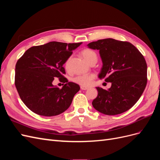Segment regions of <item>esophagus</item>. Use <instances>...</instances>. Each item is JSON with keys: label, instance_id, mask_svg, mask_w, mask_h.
Returning <instances> with one entry per match:
<instances>
[{"label": "esophagus", "instance_id": "obj_1", "mask_svg": "<svg viewBox=\"0 0 160 160\" xmlns=\"http://www.w3.org/2000/svg\"><path fill=\"white\" fill-rule=\"evenodd\" d=\"M81 89L82 90H88V89H89V88H88V87L81 85Z\"/></svg>", "mask_w": 160, "mask_h": 160}]
</instances>
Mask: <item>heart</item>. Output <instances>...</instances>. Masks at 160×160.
Listing matches in <instances>:
<instances>
[{"mask_svg": "<svg viewBox=\"0 0 160 160\" xmlns=\"http://www.w3.org/2000/svg\"><path fill=\"white\" fill-rule=\"evenodd\" d=\"M81 55L84 58V59L89 64L91 61H97L98 59V57L95 52L92 51L89 49H85L82 51ZM71 60V57H69L68 59L65 62V68H68L69 61ZM95 78V75L93 73H89V74H84V75H76L72 78V81L74 83L79 84L80 85L83 86H89L93 83V79Z\"/></svg>", "mask_w": 160, "mask_h": 160, "instance_id": "1", "label": "heart"}]
</instances>
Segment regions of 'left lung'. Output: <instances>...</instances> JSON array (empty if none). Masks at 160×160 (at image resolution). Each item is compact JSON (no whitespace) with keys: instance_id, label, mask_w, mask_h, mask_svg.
Masks as SVG:
<instances>
[{"instance_id":"1","label":"left lung","mask_w":160,"mask_h":160,"mask_svg":"<svg viewBox=\"0 0 160 160\" xmlns=\"http://www.w3.org/2000/svg\"><path fill=\"white\" fill-rule=\"evenodd\" d=\"M99 51L103 62L99 78L111 83L105 90L96 88L98 97L93 108L108 115L122 113L136 103L147 85V63L145 58L132 43L105 38L88 45Z\"/></svg>"}]
</instances>
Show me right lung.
I'll return each mask as SVG.
<instances>
[{"label": "right lung", "mask_w": 160, "mask_h": 160, "mask_svg": "<svg viewBox=\"0 0 160 160\" xmlns=\"http://www.w3.org/2000/svg\"><path fill=\"white\" fill-rule=\"evenodd\" d=\"M81 43L52 41L34 46L17 61L14 84L22 102L32 112L51 117L69 108L80 87L63 76V64ZM55 77L65 83L61 89L52 85Z\"/></svg>", "instance_id": "obj_1"}]
</instances>
